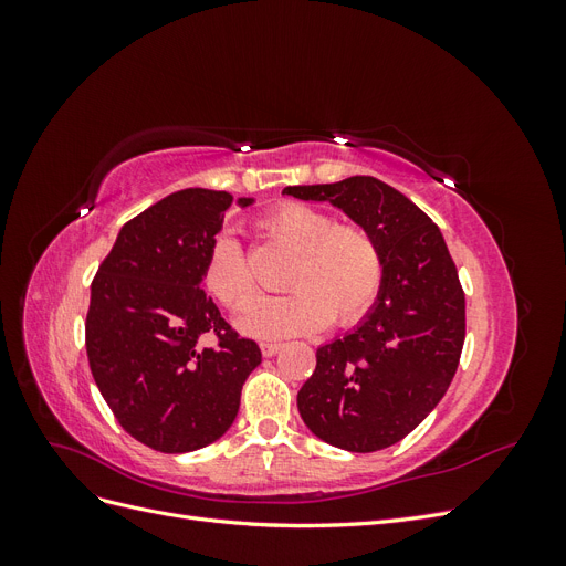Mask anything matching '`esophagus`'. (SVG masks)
I'll return each instance as SVG.
<instances>
[{"label":"esophagus","instance_id":"esophagus-1","mask_svg":"<svg viewBox=\"0 0 566 566\" xmlns=\"http://www.w3.org/2000/svg\"><path fill=\"white\" fill-rule=\"evenodd\" d=\"M260 349H262V356L269 358V356H273V354H279L281 345H279V342H262Z\"/></svg>","mask_w":566,"mask_h":566}]
</instances>
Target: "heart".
Here are the masks:
<instances>
[{
  "label": "heart",
  "instance_id": "heart-1",
  "mask_svg": "<svg viewBox=\"0 0 566 566\" xmlns=\"http://www.w3.org/2000/svg\"><path fill=\"white\" fill-rule=\"evenodd\" d=\"M262 229L295 250L285 276L287 295L260 297L238 318V328L252 337H290L314 333L325 323L337 328L356 323L378 300L382 254L373 235L354 224L302 202H283L264 219ZM208 293L229 310H241L254 293L243 245L231 231H221L202 264Z\"/></svg>",
  "mask_w": 566,
  "mask_h": 566
}]
</instances>
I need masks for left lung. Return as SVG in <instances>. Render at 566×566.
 I'll use <instances>...</instances> for the list:
<instances>
[{
	"mask_svg": "<svg viewBox=\"0 0 566 566\" xmlns=\"http://www.w3.org/2000/svg\"><path fill=\"white\" fill-rule=\"evenodd\" d=\"M331 202L366 229L382 254L378 300L354 331L316 349L297 394L304 424L331 447L370 453L401 441L447 394L465 342V293L434 221L375 177L287 186Z\"/></svg>",
	"mask_w": 566,
	"mask_h": 566,
	"instance_id": "obj_1",
	"label": "left lung"
}]
</instances>
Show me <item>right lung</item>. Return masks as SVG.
Returning <instances> with one entry per match:
<instances>
[{
  "label": "right lung",
  "mask_w": 566,
  "mask_h": 566,
  "mask_svg": "<svg viewBox=\"0 0 566 566\" xmlns=\"http://www.w3.org/2000/svg\"><path fill=\"white\" fill-rule=\"evenodd\" d=\"M233 196L184 188L119 229L92 283L87 356L101 397L123 430L160 453L217 441L262 364L202 290V264ZM254 198H238L248 208ZM217 334V348L197 339Z\"/></svg>",
  "instance_id": "add662e5"
}]
</instances>
